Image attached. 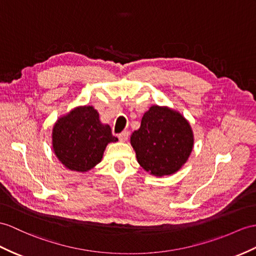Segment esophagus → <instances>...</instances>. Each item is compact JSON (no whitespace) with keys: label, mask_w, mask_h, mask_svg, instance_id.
I'll list each match as a JSON object with an SVG mask.
<instances>
[{"label":"esophagus","mask_w":256,"mask_h":256,"mask_svg":"<svg viewBox=\"0 0 256 256\" xmlns=\"http://www.w3.org/2000/svg\"><path fill=\"white\" fill-rule=\"evenodd\" d=\"M128 136H129V132H127V130H124V132H122V134H118V138H120V140L122 141V142L127 141Z\"/></svg>","instance_id":"obj_1"}]
</instances>
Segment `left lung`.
I'll return each instance as SVG.
<instances>
[{"label":"left lung","mask_w":256,"mask_h":256,"mask_svg":"<svg viewBox=\"0 0 256 256\" xmlns=\"http://www.w3.org/2000/svg\"><path fill=\"white\" fill-rule=\"evenodd\" d=\"M130 142L138 163L151 175L162 177L178 172L189 158L193 134L178 112L153 105L143 115Z\"/></svg>","instance_id":"left-lung-1"}]
</instances>
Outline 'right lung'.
I'll return each mask as SVG.
<instances>
[{"instance_id": "add662e5", "label": "right lung", "mask_w": 256, "mask_h": 256, "mask_svg": "<svg viewBox=\"0 0 256 256\" xmlns=\"http://www.w3.org/2000/svg\"><path fill=\"white\" fill-rule=\"evenodd\" d=\"M117 140L92 106L77 108L60 117L52 132L56 156L68 170L81 172L98 164L106 146Z\"/></svg>"}]
</instances>
